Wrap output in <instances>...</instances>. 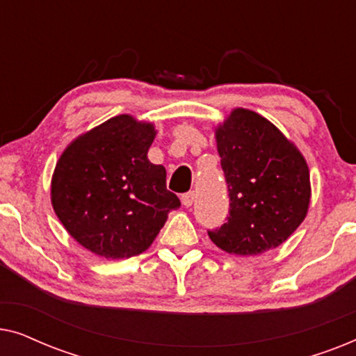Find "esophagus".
Instances as JSON below:
<instances>
[{
  "label": "esophagus",
  "mask_w": 356,
  "mask_h": 356,
  "mask_svg": "<svg viewBox=\"0 0 356 356\" xmlns=\"http://www.w3.org/2000/svg\"><path fill=\"white\" fill-rule=\"evenodd\" d=\"M181 202H183V206L191 207V206H193V202H194V193H193V191L184 193L183 196H181Z\"/></svg>",
  "instance_id": "34e87169"
}]
</instances>
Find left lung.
Returning a JSON list of instances; mask_svg holds the SVG:
<instances>
[{
    "label": "left lung",
    "mask_w": 356,
    "mask_h": 356,
    "mask_svg": "<svg viewBox=\"0 0 356 356\" xmlns=\"http://www.w3.org/2000/svg\"><path fill=\"white\" fill-rule=\"evenodd\" d=\"M217 150L230 197L227 222L209 238L230 254L256 256L280 246L305 220L309 170L270 121L236 108L217 129Z\"/></svg>",
    "instance_id": "8db88e82"
}]
</instances>
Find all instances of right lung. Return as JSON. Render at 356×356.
Wrapping results in <instances>:
<instances>
[{"instance_id": "right-lung-1", "label": "right lung", "mask_w": 356, "mask_h": 356, "mask_svg": "<svg viewBox=\"0 0 356 356\" xmlns=\"http://www.w3.org/2000/svg\"><path fill=\"white\" fill-rule=\"evenodd\" d=\"M149 123L115 116L82 134L58 160L51 204L67 233L97 256L124 259L147 250L168 212L181 206L167 172L149 162Z\"/></svg>"}]
</instances>
